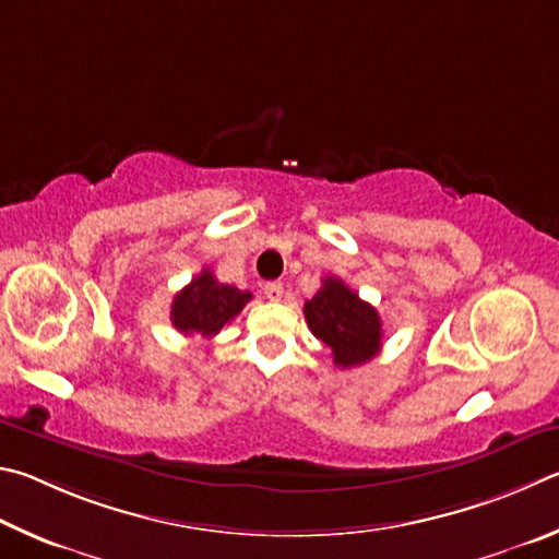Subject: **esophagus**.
<instances>
[{"label": "esophagus", "instance_id": "esophagus-1", "mask_svg": "<svg viewBox=\"0 0 559 559\" xmlns=\"http://www.w3.org/2000/svg\"><path fill=\"white\" fill-rule=\"evenodd\" d=\"M262 292H264V297H267L270 301H280L282 295H285V287H282L280 282H267Z\"/></svg>", "mask_w": 559, "mask_h": 559}]
</instances>
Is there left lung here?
Here are the masks:
<instances>
[{"label":"left lung","mask_w":559,"mask_h":559,"mask_svg":"<svg viewBox=\"0 0 559 559\" xmlns=\"http://www.w3.org/2000/svg\"><path fill=\"white\" fill-rule=\"evenodd\" d=\"M311 334L324 341L338 368H356L378 356L383 321L378 311L348 289L338 277H326L305 305Z\"/></svg>","instance_id":"8db88e82"}]
</instances>
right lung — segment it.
Instances as JSON below:
<instances>
[{
    "instance_id": "1",
    "label": "right lung",
    "mask_w": 559,
    "mask_h": 559,
    "mask_svg": "<svg viewBox=\"0 0 559 559\" xmlns=\"http://www.w3.org/2000/svg\"><path fill=\"white\" fill-rule=\"evenodd\" d=\"M250 299V292L221 285L211 270H203L174 297L171 324L183 336L213 338L228 321L240 314Z\"/></svg>"
}]
</instances>
